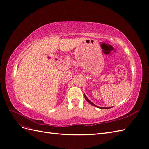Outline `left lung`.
<instances>
[{
	"label": "left lung",
	"instance_id": "8db88e82",
	"mask_svg": "<svg viewBox=\"0 0 149 149\" xmlns=\"http://www.w3.org/2000/svg\"><path fill=\"white\" fill-rule=\"evenodd\" d=\"M84 98L86 99V100L89 104H91V105H93V106H96V107H98V108H101V109H109V108H107V107H99V106H96L95 104H93L91 101H89V100H88V98L86 97V95H85V94H84ZM111 108V107H110Z\"/></svg>",
	"mask_w": 149,
	"mask_h": 149
}]
</instances>
